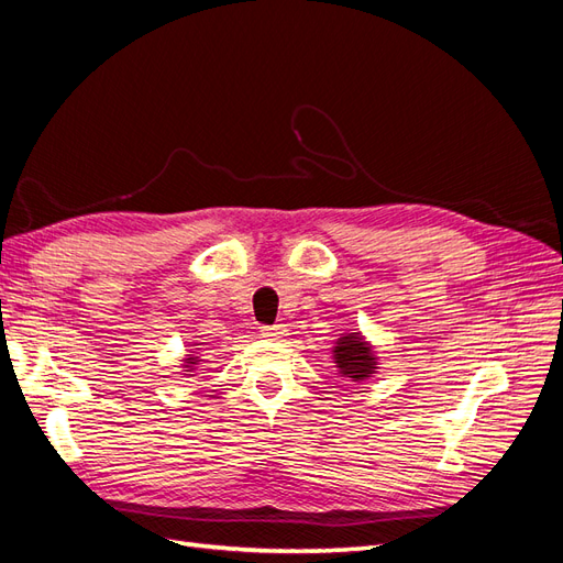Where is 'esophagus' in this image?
Here are the masks:
<instances>
[{"label":"esophagus","instance_id":"obj_1","mask_svg":"<svg viewBox=\"0 0 563 563\" xmlns=\"http://www.w3.org/2000/svg\"><path fill=\"white\" fill-rule=\"evenodd\" d=\"M261 335L267 338V340H279V338L286 335V327H284V323H275V327H263Z\"/></svg>","mask_w":563,"mask_h":563}]
</instances>
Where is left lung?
<instances>
[{
	"instance_id": "8db88e82",
	"label": "left lung",
	"mask_w": 563,
	"mask_h": 563,
	"mask_svg": "<svg viewBox=\"0 0 563 563\" xmlns=\"http://www.w3.org/2000/svg\"><path fill=\"white\" fill-rule=\"evenodd\" d=\"M378 352L368 340L362 335V331L340 333L333 345V364L343 378L352 383H366L373 378V373H378Z\"/></svg>"
}]
</instances>
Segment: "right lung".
Instances as JSON below:
<instances>
[{"label": "right lung", "instance_id": "right-lung-1", "mask_svg": "<svg viewBox=\"0 0 563 563\" xmlns=\"http://www.w3.org/2000/svg\"><path fill=\"white\" fill-rule=\"evenodd\" d=\"M195 352H199V350H195ZM199 362H203L199 354H185V356H183V364H180V368L185 371L183 376H192V373L197 371V364H199Z\"/></svg>", "mask_w": 563, "mask_h": 563}]
</instances>
